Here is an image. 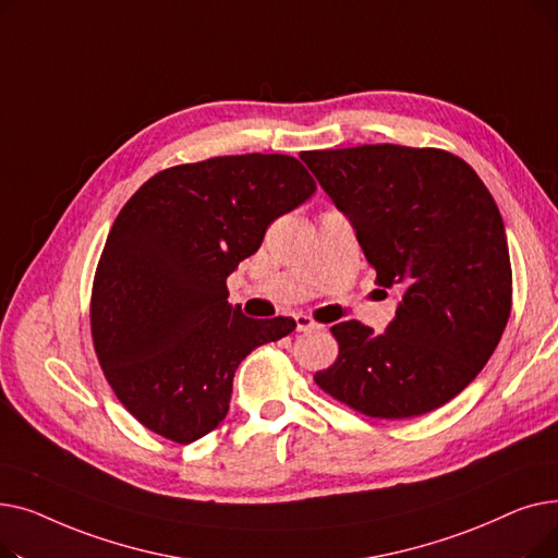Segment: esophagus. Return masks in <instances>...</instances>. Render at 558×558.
Returning a JSON list of instances; mask_svg holds the SVG:
<instances>
[{
    "label": "esophagus",
    "instance_id": "obj_1",
    "mask_svg": "<svg viewBox=\"0 0 558 558\" xmlns=\"http://www.w3.org/2000/svg\"><path fill=\"white\" fill-rule=\"evenodd\" d=\"M296 330H299V332H310V330H320V326L316 324L314 318H310V316H305V314H299V316H296Z\"/></svg>",
    "mask_w": 558,
    "mask_h": 558
}]
</instances>
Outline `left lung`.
Returning a JSON list of instances; mask_svg holds the SVG:
<instances>
[{
	"label": "left lung",
	"mask_w": 558,
	"mask_h": 558,
	"mask_svg": "<svg viewBox=\"0 0 558 558\" xmlns=\"http://www.w3.org/2000/svg\"><path fill=\"white\" fill-rule=\"evenodd\" d=\"M357 230L379 287L402 301L385 335L330 328L335 364L314 383L368 418H414L473 383L500 343L513 276L500 210L475 169L444 149L362 144L303 151Z\"/></svg>",
	"instance_id": "obj_1"
}]
</instances>
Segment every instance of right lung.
I'll return each mask as SVG.
<instances>
[{
  "label": "right lung",
  "mask_w": 558,
  "mask_h": 558,
  "mask_svg": "<svg viewBox=\"0 0 558 558\" xmlns=\"http://www.w3.org/2000/svg\"><path fill=\"white\" fill-rule=\"evenodd\" d=\"M316 192L291 156H217L151 175L117 215L90 299L97 360L135 421L173 444L228 414L240 362L296 328L228 305L226 278Z\"/></svg>",
  "instance_id": "add662e5"
}]
</instances>
